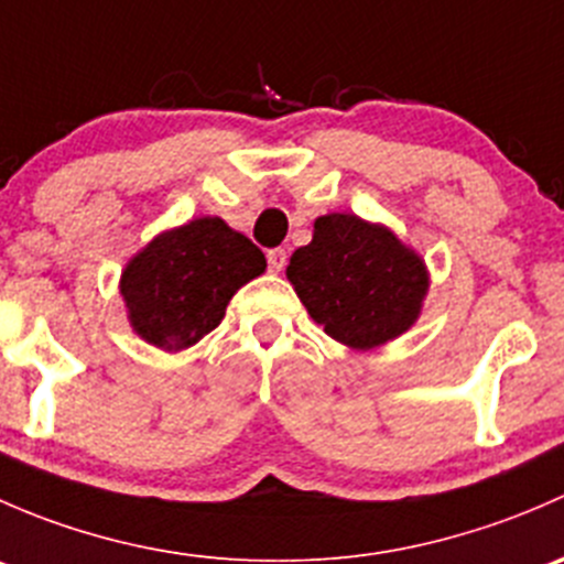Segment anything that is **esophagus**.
Returning a JSON list of instances; mask_svg holds the SVG:
<instances>
[{"mask_svg":"<svg viewBox=\"0 0 564 564\" xmlns=\"http://www.w3.org/2000/svg\"><path fill=\"white\" fill-rule=\"evenodd\" d=\"M267 264H270L272 272H283V267H286V250L283 248L267 250Z\"/></svg>","mask_w":564,"mask_h":564,"instance_id":"1","label":"esophagus"}]
</instances>
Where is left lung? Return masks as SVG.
Segmentation results:
<instances>
[{
    "label": "left lung",
    "instance_id": "8db88e82",
    "mask_svg": "<svg viewBox=\"0 0 564 564\" xmlns=\"http://www.w3.org/2000/svg\"><path fill=\"white\" fill-rule=\"evenodd\" d=\"M286 278L324 333L357 351L412 329L431 286L417 250L355 213L316 218L314 240L294 250Z\"/></svg>",
    "mask_w": 564,
    "mask_h": 564
}]
</instances>
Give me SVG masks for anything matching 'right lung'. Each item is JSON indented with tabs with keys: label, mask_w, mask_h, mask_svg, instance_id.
<instances>
[{
	"label": "right lung",
	"mask_w": 564,
	"mask_h": 564,
	"mask_svg": "<svg viewBox=\"0 0 564 564\" xmlns=\"http://www.w3.org/2000/svg\"><path fill=\"white\" fill-rule=\"evenodd\" d=\"M267 270V259L224 218H193L152 237L119 278L133 333L182 351L213 333L229 300Z\"/></svg>",
	"instance_id": "1"
}]
</instances>
